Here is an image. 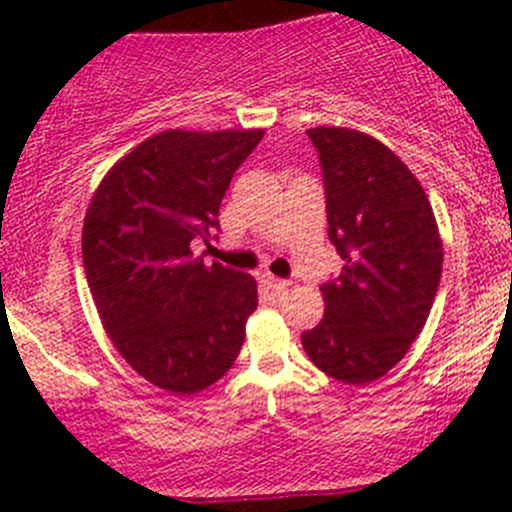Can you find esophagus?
<instances>
[{
	"label": "esophagus",
	"instance_id": "esophagus-1",
	"mask_svg": "<svg viewBox=\"0 0 512 512\" xmlns=\"http://www.w3.org/2000/svg\"><path fill=\"white\" fill-rule=\"evenodd\" d=\"M265 282H267V287L275 289V292H285V289L292 285V282H289V280H282V277H272V275H267Z\"/></svg>",
	"mask_w": 512,
	"mask_h": 512
}]
</instances>
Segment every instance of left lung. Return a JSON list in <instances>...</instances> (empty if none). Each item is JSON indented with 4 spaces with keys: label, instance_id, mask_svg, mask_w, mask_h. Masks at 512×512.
Here are the masks:
<instances>
[{
    "label": "left lung",
    "instance_id": "obj_1",
    "mask_svg": "<svg viewBox=\"0 0 512 512\" xmlns=\"http://www.w3.org/2000/svg\"><path fill=\"white\" fill-rule=\"evenodd\" d=\"M339 275L327 312L302 334L309 359L344 384L381 379L421 334L441 282L443 247L421 183L384 143L349 128H312Z\"/></svg>",
    "mask_w": 512,
    "mask_h": 512
}]
</instances>
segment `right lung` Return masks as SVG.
<instances>
[{
    "label": "right lung",
    "mask_w": 512,
    "mask_h": 512,
    "mask_svg": "<svg viewBox=\"0 0 512 512\" xmlns=\"http://www.w3.org/2000/svg\"><path fill=\"white\" fill-rule=\"evenodd\" d=\"M265 131H163L118 160L84 220L86 282L123 359L153 386L208 389L240 354L257 285L195 242L218 240L220 203Z\"/></svg>",
    "instance_id": "obj_1"
}]
</instances>
